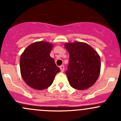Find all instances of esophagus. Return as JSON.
Returning a JSON list of instances; mask_svg holds the SVG:
<instances>
[{"instance_id": "34e87169", "label": "esophagus", "mask_w": 121, "mask_h": 121, "mask_svg": "<svg viewBox=\"0 0 121 121\" xmlns=\"http://www.w3.org/2000/svg\"><path fill=\"white\" fill-rule=\"evenodd\" d=\"M60 69H61V72L64 71V65H60Z\"/></svg>"}]
</instances>
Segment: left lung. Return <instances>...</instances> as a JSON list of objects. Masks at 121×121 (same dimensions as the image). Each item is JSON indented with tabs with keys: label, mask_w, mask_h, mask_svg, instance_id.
<instances>
[{
	"label": "left lung",
	"mask_w": 121,
	"mask_h": 121,
	"mask_svg": "<svg viewBox=\"0 0 121 121\" xmlns=\"http://www.w3.org/2000/svg\"><path fill=\"white\" fill-rule=\"evenodd\" d=\"M69 54L68 69L65 71L71 86L84 90L94 84L101 69V60L95 50L90 45L81 42L66 43Z\"/></svg>",
	"instance_id": "1"
}]
</instances>
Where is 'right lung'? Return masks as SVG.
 <instances>
[{"label":"right lung","mask_w":121,"mask_h":121,"mask_svg":"<svg viewBox=\"0 0 121 121\" xmlns=\"http://www.w3.org/2000/svg\"><path fill=\"white\" fill-rule=\"evenodd\" d=\"M53 45L45 41L35 42L28 46L20 60L21 75L30 87L44 90L53 83L60 71L54 60L50 56Z\"/></svg>","instance_id":"obj_1"}]
</instances>
